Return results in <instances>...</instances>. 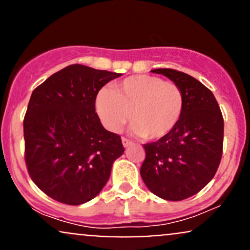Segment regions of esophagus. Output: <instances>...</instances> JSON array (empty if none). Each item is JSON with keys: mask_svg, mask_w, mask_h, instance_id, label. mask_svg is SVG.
I'll list each match as a JSON object with an SVG mask.
<instances>
[{"mask_svg": "<svg viewBox=\"0 0 250 250\" xmlns=\"http://www.w3.org/2000/svg\"><path fill=\"white\" fill-rule=\"evenodd\" d=\"M131 143H133V142H131L130 140L125 139V137H122V145H123V147H128V146H130Z\"/></svg>", "mask_w": 250, "mask_h": 250, "instance_id": "esophagus-1", "label": "esophagus"}]
</instances>
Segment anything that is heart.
I'll use <instances>...</instances> for the list:
<instances>
[{"instance_id": "obj_1", "label": "heart", "mask_w": 250, "mask_h": 250, "mask_svg": "<svg viewBox=\"0 0 250 250\" xmlns=\"http://www.w3.org/2000/svg\"><path fill=\"white\" fill-rule=\"evenodd\" d=\"M96 111L105 128L119 133L130 117L131 131L149 141L166 137L179 123L185 107L174 82L150 75L129 76L97 94Z\"/></svg>"}]
</instances>
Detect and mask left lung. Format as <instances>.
I'll list each match as a JSON object with an SVG mask.
<instances>
[{
  "label": "left lung",
  "mask_w": 250,
  "mask_h": 250,
  "mask_svg": "<svg viewBox=\"0 0 250 250\" xmlns=\"http://www.w3.org/2000/svg\"><path fill=\"white\" fill-rule=\"evenodd\" d=\"M151 71L179 85L185 107L170 134L143 145L140 174L156 196L181 201L199 193L216 174L223 148L222 113L213 93L193 76L167 68Z\"/></svg>",
  "instance_id": "obj_1"
}]
</instances>
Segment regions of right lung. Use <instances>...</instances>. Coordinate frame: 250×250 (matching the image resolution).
<instances>
[{
	"label": "right lung",
	"instance_id": "1",
	"mask_svg": "<svg viewBox=\"0 0 250 250\" xmlns=\"http://www.w3.org/2000/svg\"><path fill=\"white\" fill-rule=\"evenodd\" d=\"M119 73L71 64L35 88L23 121L24 159L31 180L64 205L93 200L125 151L121 137L103 128L97 93Z\"/></svg>",
	"mask_w": 250,
	"mask_h": 250
}]
</instances>
